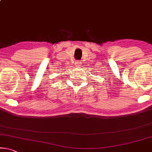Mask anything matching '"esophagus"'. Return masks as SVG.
<instances>
[{
	"label": "esophagus",
	"mask_w": 152,
	"mask_h": 152,
	"mask_svg": "<svg viewBox=\"0 0 152 152\" xmlns=\"http://www.w3.org/2000/svg\"><path fill=\"white\" fill-rule=\"evenodd\" d=\"M82 65V62L80 61H76V66H80Z\"/></svg>",
	"instance_id": "1"
}]
</instances>
